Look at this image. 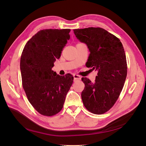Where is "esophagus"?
Segmentation results:
<instances>
[{
	"label": "esophagus",
	"instance_id": "34e87169",
	"mask_svg": "<svg viewBox=\"0 0 146 146\" xmlns=\"http://www.w3.org/2000/svg\"><path fill=\"white\" fill-rule=\"evenodd\" d=\"M74 77V81H77V80H80L81 79V77L79 75L77 74H74L73 75Z\"/></svg>",
	"mask_w": 146,
	"mask_h": 146
}]
</instances>
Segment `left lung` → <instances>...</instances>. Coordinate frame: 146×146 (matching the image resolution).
Wrapping results in <instances>:
<instances>
[{"mask_svg":"<svg viewBox=\"0 0 146 146\" xmlns=\"http://www.w3.org/2000/svg\"><path fill=\"white\" fill-rule=\"evenodd\" d=\"M78 40L86 44L90 51L86 66L98 70L95 83L82 78L84 106L94 114L108 111L118 99L127 74L124 49L119 39L102 28L75 29Z\"/></svg>","mask_w":146,"mask_h":146,"instance_id":"left-lung-1","label":"left lung"}]
</instances>
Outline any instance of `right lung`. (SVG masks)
<instances>
[{"label": "right lung", "instance_id": "right-lung-1", "mask_svg": "<svg viewBox=\"0 0 146 146\" xmlns=\"http://www.w3.org/2000/svg\"><path fill=\"white\" fill-rule=\"evenodd\" d=\"M70 29L40 30L26 43L20 68L22 83L34 108L44 116L51 117L62 110L66 96L72 85L71 74L60 76L52 70L70 38Z\"/></svg>", "mask_w": 146, "mask_h": 146}]
</instances>
